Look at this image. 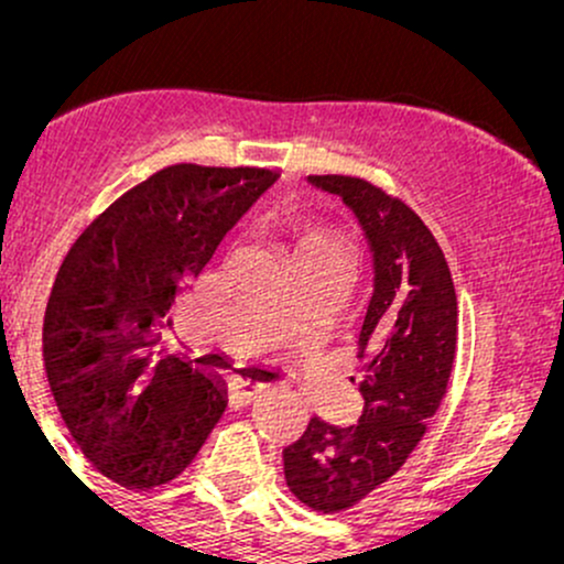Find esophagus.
<instances>
[{"instance_id":"esophagus-1","label":"esophagus","mask_w":564,"mask_h":564,"mask_svg":"<svg viewBox=\"0 0 564 564\" xmlns=\"http://www.w3.org/2000/svg\"><path fill=\"white\" fill-rule=\"evenodd\" d=\"M262 390H264V384H260V381L236 377L230 381V400L238 405H249V403H254L257 394H260Z\"/></svg>"}]
</instances>
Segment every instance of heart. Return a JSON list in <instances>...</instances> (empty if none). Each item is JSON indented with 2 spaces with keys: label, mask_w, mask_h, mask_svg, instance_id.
Wrapping results in <instances>:
<instances>
[{
  "label": "heart",
  "mask_w": 564,
  "mask_h": 564,
  "mask_svg": "<svg viewBox=\"0 0 564 564\" xmlns=\"http://www.w3.org/2000/svg\"><path fill=\"white\" fill-rule=\"evenodd\" d=\"M291 260L321 262L326 264V268H334L336 273L345 275L349 264V251L345 241H339V238L326 236V232H307V236H302L300 241L294 243Z\"/></svg>",
  "instance_id": "b5f03b06"
}]
</instances>
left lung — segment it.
I'll return each mask as SVG.
<instances>
[{"label": "left lung", "mask_w": 564, "mask_h": 564, "mask_svg": "<svg viewBox=\"0 0 564 564\" xmlns=\"http://www.w3.org/2000/svg\"><path fill=\"white\" fill-rule=\"evenodd\" d=\"M307 180L352 209L373 257V294L358 336L364 413L352 426L313 416L283 451L291 494L334 514L390 480L424 437L448 392L458 302L443 249L405 200L347 174Z\"/></svg>", "instance_id": "obj_1"}]
</instances>
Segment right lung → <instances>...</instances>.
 Here are the masks:
<instances>
[{
    "instance_id": "1",
    "label": "right lung",
    "mask_w": 564,
    "mask_h": 564,
    "mask_svg": "<svg viewBox=\"0 0 564 564\" xmlns=\"http://www.w3.org/2000/svg\"><path fill=\"white\" fill-rule=\"evenodd\" d=\"M275 180L260 166H164L93 219L57 270L44 371L70 437L121 488L183 475L223 416V381L177 355H153L156 332Z\"/></svg>"
}]
</instances>
